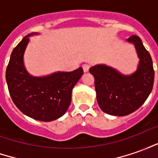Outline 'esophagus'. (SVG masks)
Here are the masks:
<instances>
[{
  "label": "esophagus",
  "instance_id": "obj_1",
  "mask_svg": "<svg viewBox=\"0 0 158 158\" xmlns=\"http://www.w3.org/2000/svg\"><path fill=\"white\" fill-rule=\"evenodd\" d=\"M82 67H83V69H84V72H88L89 68H90V66H89V64H84Z\"/></svg>",
  "mask_w": 158,
  "mask_h": 158
}]
</instances>
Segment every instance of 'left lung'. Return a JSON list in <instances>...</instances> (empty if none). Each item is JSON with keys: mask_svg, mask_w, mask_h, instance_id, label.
Here are the masks:
<instances>
[{"mask_svg": "<svg viewBox=\"0 0 158 158\" xmlns=\"http://www.w3.org/2000/svg\"><path fill=\"white\" fill-rule=\"evenodd\" d=\"M128 41L135 45L140 59L139 68L132 75L123 76L104 65L89 69L95 77L98 105L104 113L115 116H125L142 106L154 83L152 60L140 38L132 35Z\"/></svg>", "mask_w": 158, "mask_h": 158, "instance_id": "left-lung-1", "label": "left lung"}]
</instances>
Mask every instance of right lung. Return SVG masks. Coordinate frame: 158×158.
<instances>
[{"label": "right lung", "instance_id": "obj_1", "mask_svg": "<svg viewBox=\"0 0 158 158\" xmlns=\"http://www.w3.org/2000/svg\"><path fill=\"white\" fill-rule=\"evenodd\" d=\"M28 36L13 49L6 67V79L12 102L23 113L36 120L49 122L67 112L73 88L84 71L80 67L73 72H58L43 78L30 76L23 62Z\"/></svg>", "mask_w": 158, "mask_h": 158}]
</instances>
